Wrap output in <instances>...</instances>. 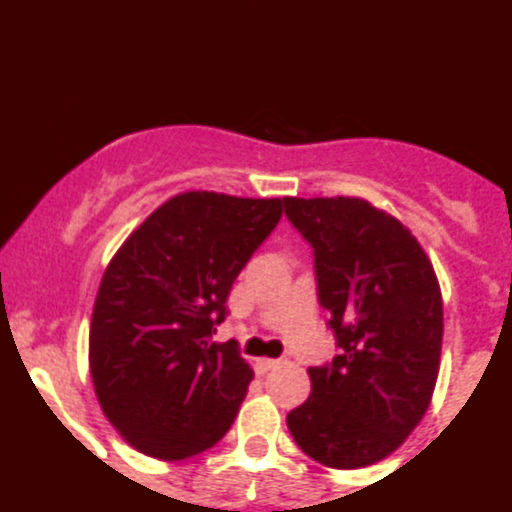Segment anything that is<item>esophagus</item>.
<instances>
[{"instance_id":"obj_1","label":"esophagus","mask_w":512,"mask_h":512,"mask_svg":"<svg viewBox=\"0 0 512 512\" xmlns=\"http://www.w3.org/2000/svg\"><path fill=\"white\" fill-rule=\"evenodd\" d=\"M277 365H279V360H274V358H260V360H257L255 368H257V373L265 375V373H270V370L277 368Z\"/></svg>"}]
</instances>
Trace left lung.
I'll return each instance as SVG.
<instances>
[{
  "mask_svg": "<svg viewBox=\"0 0 512 512\" xmlns=\"http://www.w3.org/2000/svg\"><path fill=\"white\" fill-rule=\"evenodd\" d=\"M284 213L314 252L338 348L309 368L311 395L287 427L319 464L370 466L410 437L432 400L444 333L437 274L410 230L363 198H284Z\"/></svg>",
  "mask_w": 512,
  "mask_h": 512,
  "instance_id": "1",
  "label": "left lung"
}]
</instances>
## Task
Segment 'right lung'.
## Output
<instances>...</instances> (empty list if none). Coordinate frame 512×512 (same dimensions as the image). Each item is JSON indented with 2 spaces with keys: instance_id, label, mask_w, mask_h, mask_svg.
<instances>
[{
  "instance_id": "1",
  "label": "right lung",
  "mask_w": 512,
  "mask_h": 512,
  "mask_svg": "<svg viewBox=\"0 0 512 512\" xmlns=\"http://www.w3.org/2000/svg\"><path fill=\"white\" fill-rule=\"evenodd\" d=\"M282 206V198L181 193L129 235L102 274L90 375L105 417L142 454L196 456L238 417L252 370L238 343H213V333Z\"/></svg>"
}]
</instances>
